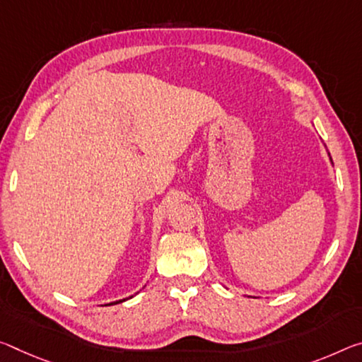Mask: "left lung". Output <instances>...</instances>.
Segmentation results:
<instances>
[{
	"instance_id": "1",
	"label": "left lung",
	"mask_w": 362,
	"mask_h": 362,
	"mask_svg": "<svg viewBox=\"0 0 362 362\" xmlns=\"http://www.w3.org/2000/svg\"><path fill=\"white\" fill-rule=\"evenodd\" d=\"M329 158H330V154H329ZM330 163H332V158H330ZM332 165H334V163H332Z\"/></svg>"
}]
</instances>
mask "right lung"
Here are the masks:
<instances>
[{"label":"right lung","mask_w":362,"mask_h":362,"mask_svg":"<svg viewBox=\"0 0 362 362\" xmlns=\"http://www.w3.org/2000/svg\"><path fill=\"white\" fill-rule=\"evenodd\" d=\"M125 300H129V298H124V300H117V301H112V303H109L107 306H112V305H119V303H122V301H125Z\"/></svg>","instance_id":"right-lung-1"}]
</instances>
